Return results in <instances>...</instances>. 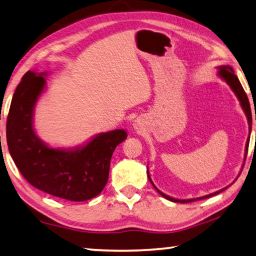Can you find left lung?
Masks as SVG:
<instances>
[{"label":"left lung","instance_id":"left-lung-1","mask_svg":"<svg viewBox=\"0 0 256 256\" xmlns=\"http://www.w3.org/2000/svg\"><path fill=\"white\" fill-rule=\"evenodd\" d=\"M219 74L221 77H222L226 82H227L228 85L232 87V90H234V93L237 95L238 100H240V106L242 108V110H244L245 114L247 116V120H248V124H250V129H252V127H250V124H252V112H250V100L248 98H247V95L245 93L244 88H242L240 80H238V78L236 74H234V69L232 68V66H219ZM255 120H256V116H255ZM248 143H250V136L248 138H247V143H246V148H245V158H246V156H247V150H248ZM148 177L150 179V184H152L153 187L156 188V190H158V194H160L161 196H163V198L171 200V202H177V203H190V202H194V200H204V198H211V196H214L216 194H219V192H224L226 188H224V190H218L216 192H213V194H210V195H206V196H202V198H192V200H177V198H170V196H168L166 194H163L162 192H160L158 190V188L154 186V184L152 182V180H150V177L148 174Z\"/></svg>","mask_w":256,"mask_h":256}]
</instances>
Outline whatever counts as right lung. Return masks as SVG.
<instances>
[{"instance_id":"1","label":"right lung","mask_w":256,"mask_h":256,"mask_svg":"<svg viewBox=\"0 0 256 256\" xmlns=\"http://www.w3.org/2000/svg\"><path fill=\"white\" fill-rule=\"evenodd\" d=\"M45 87L43 74L27 71L6 119L9 152L24 178L37 190L74 202L96 198L106 187L111 156L127 138L124 129L102 132L77 150L46 146L32 128L34 106Z\"/></svg>"}]
</instances>
